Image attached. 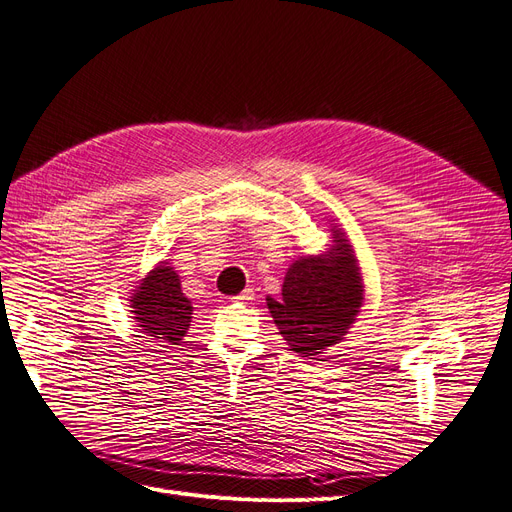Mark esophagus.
I'll use <instances>...</instances> for the list:
<instances>
[{
    "label": "esophagus",
    "mask_w": 512,
    "mask_h": 512,
    "mask_svg": "<svg viewBox=\"0 0 512 512\" xmlns=\"http://www.w3.org/2000/svg\"><path fill=\"white\" fill-rule=\"evenodd\" d=\"M235 303H250V301H254V290L252 288H248V290H243L241 294H237L235 298H233Z\"/></svg>",
    "instance_id": "34e87169"
}]
</instances>
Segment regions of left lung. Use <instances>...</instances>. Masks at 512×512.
Returning <instances> with one entry per match:
<instances>
[{
  "label": "left lung",
  "mask_w": 512,
  "mask_h": 512,
  "mask_svg": "<svg viewBox=\"0 0 512 512\" xmlns=\"http://www.w3.org/2000/svg\"><path fill=\"white\" fill-rule=\"evenodd\" d=\"M328 224L330 248L292 260L281 296H267L279 334L303 358L320 356L341 343L364 303V279L354 245L339 224Z\"/></svg>",
  "instance_id": "8db88e82"
}]
</instances>
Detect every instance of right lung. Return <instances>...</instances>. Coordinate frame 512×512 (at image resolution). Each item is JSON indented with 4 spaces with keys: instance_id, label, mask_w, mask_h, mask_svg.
<instances>
[{
    "instance_id": "add662e5",
    "label": "right lung",
    "mask_w": 512,
    "mask_h": 512,
    "mask_svg": "<svg viewBox=\"0 0 512 512\" xmlns=\"http://www.w3.org/2000/svg\"><path fill=\"white\" fill-rule=\"evenodd\" d=\"M129 307L133 320L146 337L167 345H180L192 322L190 298L182 292V281L171 262L161 260L131 290Z\"/></svg>"
}]
</instances>
